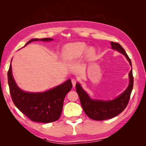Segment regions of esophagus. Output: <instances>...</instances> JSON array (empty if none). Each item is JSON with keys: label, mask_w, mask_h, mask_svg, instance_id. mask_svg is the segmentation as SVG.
<instances>
[{"label": "esophagus", "mask_w": 146, "mask_h": 146, "mask_svg": "<svg viewBox=\"0 0 146 146\" xmlns=\"http://www.w3.org/2000/svg\"><path fill=\"white\" fill-rule=\"evenodd\" d=\"M71 82H72V85L74 87L76 86V80H75V79H72L71 80Z\"/></svg>", "instance_id": "obj_1"}]
</instances>
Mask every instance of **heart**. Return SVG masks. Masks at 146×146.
<instances>
[{"instance_id": "heart-1", "label": "heart", "mask_w": 146, "mask_h": 146, "mask_svg": "<svg viewBox=\"0 0 146 146\" xmlns=\"http://www.w3.org/2000/svg\"><path fill=\"white\" fill-rule=\"evenodd\" d=\"M86 44L83 42H76L66 45L64 47L63 50V55L66 59L69 60H73L77 59L83 54L86 50V55L88 56L93 55L95 53L94 47H88Z\"/></svg>"}]
</instances>
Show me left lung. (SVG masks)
<instances>
[{
	"label": "left lung",
	"mask_w": 146,
	"mask_h": 146,
	"mask_svg": "<svg viewBox=\"0 0 146 146\" xmlns=\"http://www.w3.org/2000/svg\"><path fill=\"white\" fill-rule=\"evenodd\" d=\"M111 46L113 49L117 50L124 55L131 66L130 58L119 43L111 41ZM129 85L127 89L116 99L107 101L91 99L83 90L80 83H77L76 85V91L80 98L82 107L86 115L93 120L104 121L111 119L122 113L129 104L131 92L133 90V77L132 69L129 72Z\"/></svg>",
	"instance_id": "8db88e82"
}]
</instances>
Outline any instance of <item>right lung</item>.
Instances as JSON below:
<instances>
[{"instance_id": "right-lung-1", "label": "right lung", "mask_w": 146, "mask_h": 146, "mask_svg": "<svg viewBox=\"0 0 146 146\" xmlns=\"http://www.w3.org/2000/svg\"><path fill=\"white\" fill-rule=\"evenodd\" d=\"M52 40V38H49L32 39L25 46L32 41ZM8 82L11 99L16 107L30 120L42 123L52 122L60 118L65 96L72 87L71 80L69 79L61 85L45 92H25L16 85L12 75L11 64L8 71Z\"/></svg>"}]
</instances>
